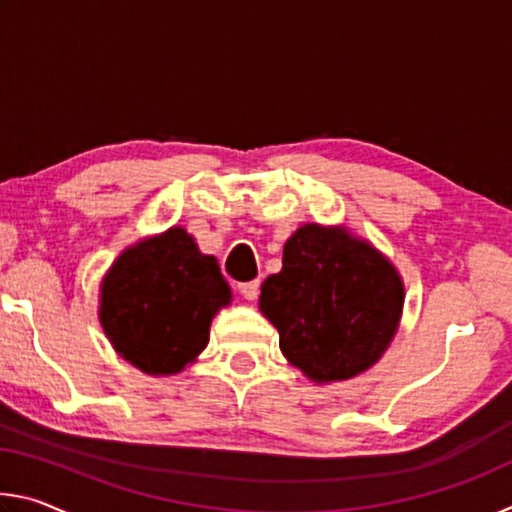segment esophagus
Returning a JSON list of instances; mask_svg holds the SVG:
<instances>
[{"mask_svg": "<svg viewBox=\"0 0 512 512\" xmlns=\"http://www.w3.org/2000/svg\"><path fill=\"white\" fill-rule=\"evenodd\" d=\"M237 289H239V293H241V296H244L246 300H255V298L259 296V282H257V280H253V282H241Z\"/></svg>", "mask_w": 512, "mask_h": 512, "instance_id": "1", "label": "esophagus"}]
</instances>
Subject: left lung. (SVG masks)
I'll return each mask as SVG.
<instances>
[{"label": "left lung", "instance_id": "1", "mask_svg": "<svg viewBox=\"0 0 512 512\" xmlns=\"http://www.w3.org/2000/svg\"><path fill=\"white\" fill-rule=\"evenodd\" d=\"M404 305L395 266L345 228L307 223L284 244L259 309L291 366L316 384L357 377L391 345Z\"/></svg>", "mask_w": 512, "mask_h": 512}]
</instances>
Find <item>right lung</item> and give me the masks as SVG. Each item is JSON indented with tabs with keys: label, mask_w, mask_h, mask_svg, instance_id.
<instances>
[{
	"label": "right lung",
	"mask_w": 512,
	"mask_h": 512,
	"mask_svg": "<svg viewBox=\"0 0 512 512\" xmlns=\"http://www.w3.org/2000/svg\"><path fill=\"white\" fill-rule=\"evenodd\" d=\"M232 293L219 262L183 228L126 248L101 282L99 320L119 357L146 375H173L210 341Z\"/></svg>",
	"instance_id": "add662e5"
}]
</instances>
